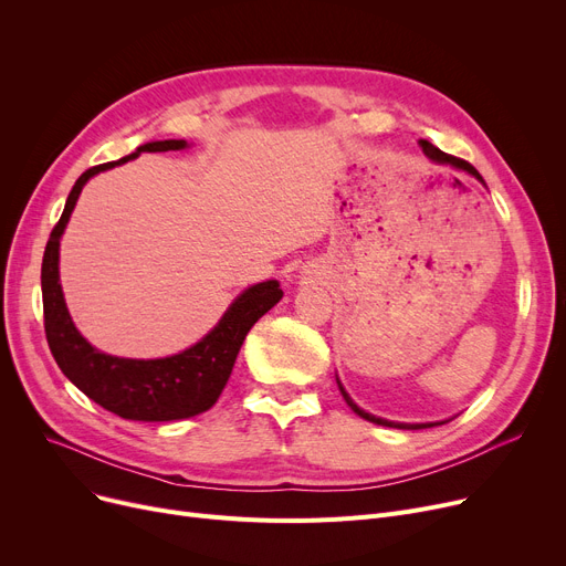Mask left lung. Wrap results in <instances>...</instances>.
I'll use <instances>...</instances> for the list:
<instances>
[{"instance_id": "8db88e82", "label": "left lung", "mask_w": 566, "mask_h": 566, "mask_svg": "<svg viewBox=\"0 0 566 566\" xmlns=\"http://www.w3.org/2000/svg\"><path fill=\"white\" fill-rule=\"evenodd\" d=\"M422 144V148H424V154L433 160V163H438V165H452V167H457V169H463V171H468V174H472V176H478L480 181H484V178L480 176V171L474 169L468 160H463V158H454V156H450V154H444V151H440V148H436L431 142H427V139H422L420 142ZM339 382V380H337ZM339 390H342V395H344V399H346V403L353 408V412H358L360 418H365V420H369V422H374V424H382V427H397V429H429V427H436V424H397V422H388V420H380V418H374V415H369V412H365L363 408H358L353 403V399L344 392V388L339 385ZM438 424H442V422H438Z\"/></svg>"}]
</instances>
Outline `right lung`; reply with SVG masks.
<instances>
[{
	"label": "right lung",
	"mask_w": 566,
	"mask_h": 566,
	"mask_svg": "<svg viewBox=\"0 0 566 566\" xmlns=\"http://www.w3.org/2000/svg\"><path fill=\"white\" fill-rule=\"evenodd\" d=\"M184 139H165L142 144L135 154L86 169L71 190L64 213L54 224L43 254V321L48 346L66 378L88 399L124 420L171 422L199 415L211 408L222 395L235 355L241 350L252 325L275 307L282 298L275 280L250 286L238 295L220 323L192 348L160 360H128L96 350L73 325L59 284V238H62L75 201L84 184L98 171L128 163L144 154L178 151Z\"/></svg>",
	"instance_id": "obj_1"
}]
</instances>
